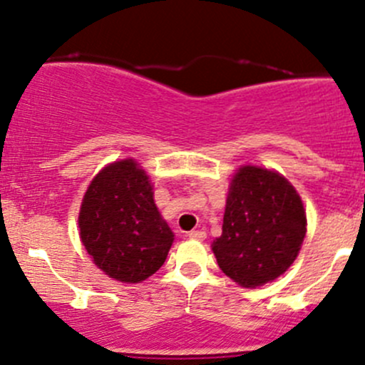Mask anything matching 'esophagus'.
Here are the masks:
<instances>
[{
	"instance_id": "obj_1",
	"label": "esophagus",
	"mask_w": 365,
	"mask_h": 365,
	"mask_svg": "<svg viewBox=\"0 0 365 365\" xmlns=\"http://www.w3.org/2000/svg\"><path fill=\"white\" fill-rule=\"evenodd\" d=\"M189 238H192V240H205V238H206V231H203V230L190 231Z\"/></svg>"
}]
</instances>
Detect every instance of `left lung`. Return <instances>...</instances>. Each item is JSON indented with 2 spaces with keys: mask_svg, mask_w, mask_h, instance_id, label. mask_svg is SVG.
<instances>
[{
  "mask_svg": "<svg viewBox=\"0 0 365 365\" xmlns=\"http://www.w3.org/2000/svg\"><path fill=\"white\" fill-rule=\"evenodd\" d=\"M305 226L304 203L284 176L244 165L231 180L222 235L213 240L212 251L227 277L256 288L292 267Z\"/></svg>",
  "mask_w": 365,
  "mask_h": 365,
  "instance_id": "8db88e82",
  "label": "left lung"
}]
</instances>
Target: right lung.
Segmentation results:
<instances>
[{
    "label": "right lung",
    "mask_w": 365,
    "mask_h": 365,
    "mask_svg": "<svg viewBox=\"0 0 365 365\" xmlns=\"http://www.w3.org/2000/svg\"><path fill=\"white\" fill-rule=\"evenodd\" d=\"M79 230L93 263L127 284L155 274L175 240L153 201L148 175L134 159L113 162L91 180Z\"/></svg>",
    "instance_id": "add662e5"
}]
</instances>
